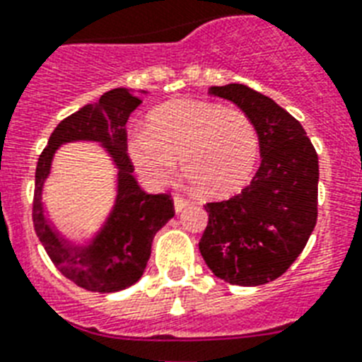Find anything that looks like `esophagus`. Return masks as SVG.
<instances>
[{
  "label": "esophagus",
  "instance_id": "1",
  "mask_svg": "<svg viewBox=\"0 0 362 362\" xmlns=\"http://www.w3.org/2000/svg\"><path fill=\"white\" fill-rule=\"evenodd\" d=\"M189 206V201L184 197H180V195H176L175 197V210L176 212H182L184 209H187Z\"/></svg>",
  "mask_w": 362,
  "mask_h": 362
}]
</instances>
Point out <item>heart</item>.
<instances>
[{
  "label": "heart",
  "instance_id": "heart-1",
  "mask_svg": "<svg viewBox=\"0 0 362 362\" xmlns=\"http://www.w3.org/2000/svg\"><path fill=\"white\" fill-rule=\"evenodd\" d=\"M125 146L148 184L165 186L173 180L182 159L186 178L209 197L240 192L259 156L257 131L244 112L184 99L150 112L146 131H133Z\"/></svg>",
  "mask_w": 362,
  "mask_h": 362
}]
</instances>
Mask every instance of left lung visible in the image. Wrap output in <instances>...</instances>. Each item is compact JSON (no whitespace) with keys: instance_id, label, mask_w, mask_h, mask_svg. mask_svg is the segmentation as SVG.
Returning <instances> with one entry per match:
<instances>
[{"instance_id":"1","label":"left lung","mask_w":362,"mask_h":362,"mask_svg":"<svg viewBox=\"0 0 362 362\" xmlns=\"http://www.w3.org/2000/svg\"><path fill=\"white\" fill-rule=\"evenodd\" d=\"M252 120L261 165L238 195L206 203L199 250L214 276L233 286H263L300 255L317 221L320 163L300 122L244 84L212 86Z\"/></svg>"}]
</instances>
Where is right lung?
Masks as SVG:
<instances>
[{"mask_svg": "<svg viewBox=\"0 0 362 362\" xmlns=\"http://www.w3.org/2000/svg\"><path fill=\"white\" fill-rule=\"evenodd\" d=\"M144 93V92H142ZM142 101L127 88L103 93L98 103L84 105L58 124L37 161L33 193V227L56 269L93 293H115L133 286L146 269L156 233L175 216V204L167 193H146L133 176L127 156L125 124ZM76 140L99 141L119 169L117 201L105 226L88 245H73L62 238L44 216L42 186L55 150Z\"/></svg>", "mask_w": 362, "mask_h": 362, "instance_id": "right-lung-1", "label": "right lung"}]
</instances>
